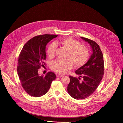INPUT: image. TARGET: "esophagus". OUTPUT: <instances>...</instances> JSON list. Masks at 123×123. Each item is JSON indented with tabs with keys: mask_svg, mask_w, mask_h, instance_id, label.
I'll use <instances>...</instances> for the list:
<instances>
[{
	"mask_svg": "<svg viewBox=\"0 0 123 123\" xmlns=\"http://www.w3.org/2000/svg\"><path fill=\"white\" fill-rule=\"evenodd\" d=\"M62 76H63V75H61V74H57L56 75V77H61Z\"/></svg>",
	"mask_w": 123,
	"mask_h": 123,
	"instance_id": "34e87169",
	"label": "esophagus"
}]
</instances>
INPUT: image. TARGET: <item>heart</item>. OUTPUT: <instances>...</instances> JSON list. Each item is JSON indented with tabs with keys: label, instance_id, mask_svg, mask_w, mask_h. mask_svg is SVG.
<instances>
[{
	"label": "heart",
	"instance_id": "heart-1",
	"mask_svg": "<svg viewBox=\"0 0 123 123\" xmlns=\"http://www.w3.org/2000/svg\"><path fill=\"white\" fill-rule=\"evenodd\" d=\"M56 45L60 46L68 51L66 58L61 60L57 59L51 64V69L57 73L64 74L73 67H79L84 65L89 57V50L86 46L72 38H66L57 40L55 43H51L47 49V54L49 58H53L55 56Z\"/></svg>",
	"mask_w": 123,
	"mask_h": 123
}]
</instances>
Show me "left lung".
<instances>
[{
  "label": "left lung",
  "instance_id": "left-lung-1",
  "mask_svg": "<svg viewBox=\"0 0 123 123\" xmlns=\"http://www.w3.org/2000/svg\"><path fill=\"white\" fill-rule=\"evenodd\" d=\"M88 43L92 50L89 60L75 71L78 79L69 76L70 82L67 87L68 94L75 99H84L92 95L98 86L104 73V58L99 46L94 41L81 37ZM82 77L83 80L80 81Z\"/></svg>",
  "mask_w": 123,
  "mask_h": 123
}]
</instances>
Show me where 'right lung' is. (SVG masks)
I'll list each match as a JSON object with an SVG mask.
<instances>
[{
	"mask_svg": "<svg viewBox=\"0 0 123 123\" xmlns=\"http://www.w3.org/2000/svg\"><path fill=\"white\" fill-rule=\"evenodd\" d=\"M58 36L43 34L29 40L23 46L19 54L17 68L21 85L26 92L33 97H40L49 91L52 81L56 78L55 73H48L40 75L38 69L44 67L46 59V46Z\"/></svg>",
	"mask_w": 123,
	"mask_h": 123,
	"instance_id": "obj_1",
	"label": "right lung"
}]
</instances>
